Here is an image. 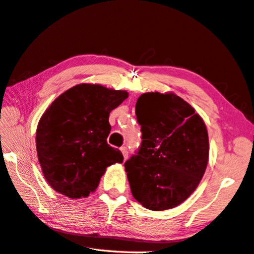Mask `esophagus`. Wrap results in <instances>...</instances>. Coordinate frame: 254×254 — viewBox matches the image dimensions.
Listing matches in <instances>:
<instances>
[{
    "label": "esophagus",
    "instance_id": "34e87169",
    "mask_svg": "<svg viewBox=\"0 0 254 254\" xmlns=\"http://www.w3.org/2000/svg\"><path fill=\"white\" fill-rule=\"evenodd\" d=\"M121 152H122V154L124 156V160H127V155H128V152H127V146H122L121 147Z\"/></svg>",
    "mask_w": 254,
    "mask_h": 254
}]
</instances>
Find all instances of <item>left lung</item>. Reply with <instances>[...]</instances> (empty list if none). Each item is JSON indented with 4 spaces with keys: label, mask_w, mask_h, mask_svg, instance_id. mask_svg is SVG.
<instances>
[{
    "label": "left lung",
    "mask_w": 254,
    "mask_h": 254,
    "mask_svg": "<svg viewBox=\"0 0 254 254\" xmlns=\"http://www.w3.org/2000/svg\"><path fill=\"white\" fill-rule=\"evenodd\" d=\"M142 143L124 163L134 199L152 211L178 206L203 178L209 135L195 110L172 92H147L136 101Z\"/></svg>",
    "instance_id": "obj_1"
}]
</instances>
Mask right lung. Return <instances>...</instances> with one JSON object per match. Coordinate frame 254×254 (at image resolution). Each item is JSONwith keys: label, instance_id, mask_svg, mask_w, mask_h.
I'll return each mask as SVG.
<instances>
[{"label": "right lung", "instance_id": "obj_1", "mask_svg": "<svg viewBox=\"0 0 254 254\" xmlns=\"http://www.w3.org/2000/svg\"><path fill=\"white\" fill-rule=\"evenodd\" d=\"M127 92L81 83L59 95L36 128V151L45 180L71 199L89 196L108 167L122 163L121 151L107 142L109 115Z\"/></svg>", "mask_w": 254, "mask_h": 254}]
</instances>
